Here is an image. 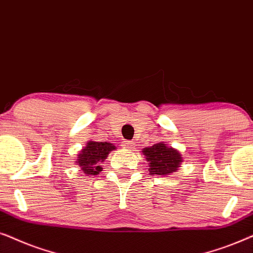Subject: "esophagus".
Segmentation results:
<instances>
[{
    "mask_svg": "<svg viewBox=\"0 0 253 253\" xmlns=\"http://www.w3.org/2000/svg\"><path fill=\"white\" fill-rule=\"evenodd\" d=\"M123 147L126 148V149H134V147H135V142H134V141H124Z\"/></svg>",
    "mask_w": 253,
    "mask_h": 253,
    "instance_id": "obj_1",
    "label": "esophagus"
}]
</instances>
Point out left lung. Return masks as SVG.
I'll return each instance as SVG.
<instances>
[{"label": "left lung", "mask_w": 253, "mask_h": 253, "mask_svg": "<svg viewBox=\"0 0 253 253\" xmlns=\"http://www.w3.org/2000/svg\"><path fill=\"white\" fill-rule=\"evenodd\" d=\"M142 153L148 161V166H149L148 171L151 176L153 174L167 176V174L176 172L183 162V157L179 151L168 147L164 142L143 148Z\"/></svg>", "instance_id": "1"}]
</instances>
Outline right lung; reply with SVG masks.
<instances>
[{"mask_svg": "<svg viewBox=\"0 0 253 253\" xmlns=\"http://www.w3.org/2000/svg\"><path fill=\"white\" fill-rule=\"evenodd\" d=\"M116 146L110 142H95V141H89L86 147H84L81 153L77 155L76 163L81 167L83 172L90 176V174H98L102 171V166L106 157Z\"/></svg>", "mask_w": 253, "mask_h": 253, "instance_id": "obj_1", "label": "right lung"}]
</instances>
